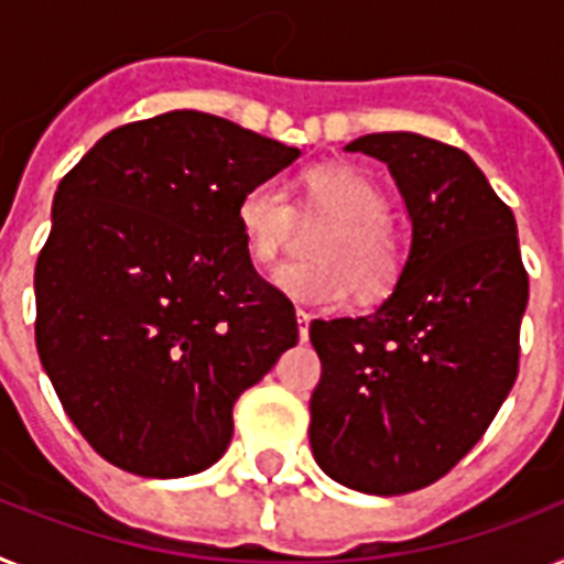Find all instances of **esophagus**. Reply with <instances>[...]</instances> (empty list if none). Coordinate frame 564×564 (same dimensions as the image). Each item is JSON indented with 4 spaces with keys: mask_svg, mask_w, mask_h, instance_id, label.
I'll use <instances>...</instances> for the list:
<instances>
[{
    "mask_svg": "<svg viewBox=\"0 0 564 564\" xmlns=\"http://www.w3.org/2000/svg\"><path fill=\"white\" fill-rule=\"evenodd\" d=\"M296 325H300V339H302V343H308L311 314H305V311H296Z\"/></svg>",
    "mask_w": 564,
    "mask_h": 564,
    "instance_id": "esophagus-1",
    "label": "esophagus"
}]
</instances>
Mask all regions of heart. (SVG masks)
I'll return each mask as SVG.
<instances>
[{"label":"heart","mask_w":564,"mask_h":564,"mask_svg":"<svg viewBox=\"0 0 564 564\" xmlns=\"http://www.w3.org/2000/svg\"><path fill=\"white\" fill-rule=\"evenodd\" d=\"M302 209L332 218L314 241V262L282 264L273 285L308 308H339L351 293L377 300L394 288L403 250L389 227V202L369 175L351 166H314L302 175ZM236 225L250 262L271 268L296 227V207L276 181L241 193Z\"/></svg>","instance_id":"1"}]
</instances>
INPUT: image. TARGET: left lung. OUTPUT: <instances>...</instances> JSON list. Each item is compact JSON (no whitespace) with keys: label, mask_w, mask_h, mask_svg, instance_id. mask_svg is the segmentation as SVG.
<instances>
[{"label":"left lung","mask_w":564,"mask_h":564,"mask_svg":"<svg viewBox=\"0 0 564 564\" xmlns=\"http://www.w3.org/2000/svg\"><path fill=\"white\" fill-rule=\"evenodd\" d=\"M346 149L389 166L412 248L375 314L311 323V449L334 481L400 496L446 476L513 389L528 271L513 209L467 152L415 132Z\"/></svg>","instance_id":"1"}]
</instances>
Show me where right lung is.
Here are the masks:
<instances>
[{
  "label": "right lung",
  "mask_w": 564,
  "mask_h": 564,
  "mask_svg": "<svg viewBox=\"0 0 564 564\" xmlns=\"http://www.w3.org/2000/svg\"><path fill=\"white\" fill-rule=\"evenodd\" d=\"M300 149L181 109L104 134L59 181L34 271L36 351L65 415L143 478L213 467L232 403L300 339L236 204Z\"/></svg>",
  "instance_id": "obj_1"
}]
</instances>
